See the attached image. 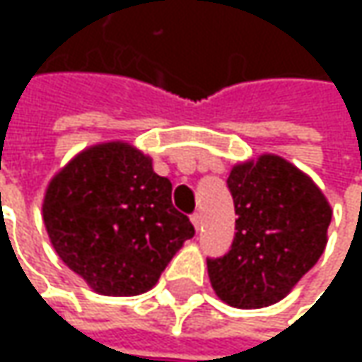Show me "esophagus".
Instances as JSON below:
<instances>
[{
  "label": "esophagus",
  "instance_id": "obj_1",
  "mask_svg": "<svg viewBox=\"0 0 362 362\" xmlns=\"http://www.w3.org/2000/svg\"><path fill=\"white\" fill-rule=\"evenodd\" d=\"M191 221H193L195 230H199V228H202V214H193V216H191Z\"/></svg>",
  "mask_w": 362,
  "mask_h": 362
}]
</instances>
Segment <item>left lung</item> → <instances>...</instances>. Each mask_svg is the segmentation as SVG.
<instances>
[{"mask_svg": "<svg viewBox=\"0 0 362 362\" xmlns=\"http://www.w3.org/2000/svg\"><path fill=\"white\" fill-rule=\"evenodd\" d=\"M228 189L235 235L228 254L207 259L209 280L230 306L264 308L313 270L332 211L313 179L276 155L233 167Z\"/></svg>", "mask_w": 362, "mask_h": 362, "instance_id": "obj_1", "label": "left lung"}]
</instances>
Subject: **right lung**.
<instances>
[{"mask_svg":"<svg viewBox=\"0 0 362 362\" xmlns=\"http://www.w3.org/2000/svg\"><path fill=\"white\" fill-rule=\"evenodd\" d=\"M171 191V181L131 145L86 148L48 185L42 211L49 242L94 292L143 294L195 235Z\"/></svg>","mask_w":362,"mask_h":362,"instance_id":"right-lung-1","label":"right lung"}]
</instances>
